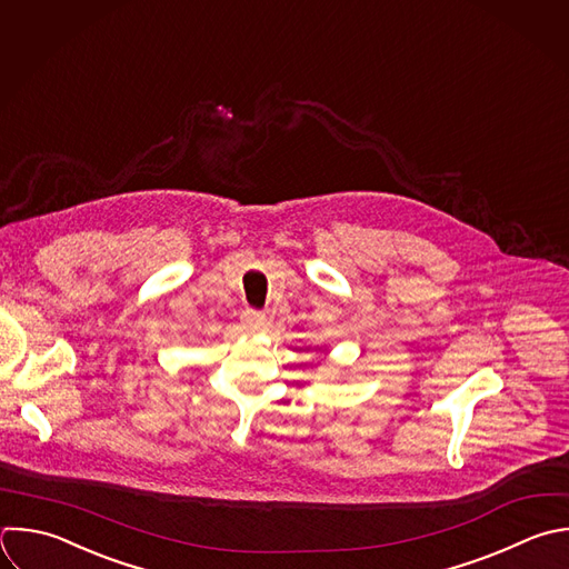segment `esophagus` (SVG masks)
<instances>
[{
    "label": "esophagus",
    "mask_w": 569,
    "mask_h": 569,
    "mask_svg": "<svg viewBox=\"0 0 569 569\" xmlns=\"http://www.w3.org/2000/svg\"><path fill=\"white\" fill-rule=\"evenodd\" d=\"M264 322H267V318H264V313H260V311L247 309V311L242 313V325H244V329L251 331V333L262 331V329H264Z\"/></svg>",
    "instance_id": "obj_1"
}]
</instances>
